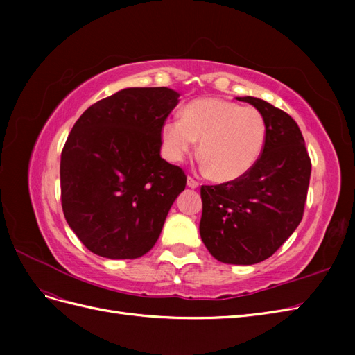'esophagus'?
I'll use <instances>...</instances> for the list:
<instances>
[{"instance_id":"obj_1","label":"esophagus","mask_w":355,"mask_h":355,"mask_svg":"<svg viewBox=\"0 0 355 355\" xmlns=\"http://www.w3.org/2000/svg\"><path fill=\"white\" fill-rule=\"evenodd\" d=\"M187 185L189 187V188H192V189H194V188H197L198 187V182L194 179V178H192V176H188V180H187Z\"/></svg>"}]
</instances>
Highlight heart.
Listing matches in <instances>:
<instances>
[{
	"label": "heart",
	"instance_id": "b5f03b06",
	"mask_svg": "<svg viewBox=\"0 0 355 355\" xmlns=\"http://www.w3.org/2000/svg\"><path fill=\"white\" fill-rule=\"evenodd\" d=\"M268 125L261 111L223 99H198L188 103L180 118H170L161 128L164 154L180 161L200 141L202 166L214 179L245 176L259 161Z\"/></svg>",
	"mask_w": 355,
	"mask_h": 355
}]
</instances>
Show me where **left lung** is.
<instances>
[{
  "instance_id": "1",
  "label": "left lung",
  "mask_w": 355,
  "mask_h": 355,
  "mask_svg": "<svg viewBox=\"0 0 355 355\" xmlns=\"http://www.w3.org/2000/svg\"><path fill=\"white\" fill-rule=\"evenodd\" d=\"M237 99L263 114L265 148L245 176L201 187L200 235L219 262L253 265L272 256L302 220L311 159L292 116L252 96Z\"/></svg>"
}]
</instances>
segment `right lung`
<instances>
[{
    "label": "right lung",
    "instance_id": "obj_1",
    "mask_svg": "<svg viewBox=\"0 0 355 355\" xmlns=\"http://www.w3.org/2000/svg\"><path fill=\"white\" fill-rule=\"evenodd\" d=\"M167 87H132L93 103L73 124L60 157L65 219L94 254L136 259L153 249L187 187L161 158V128L178 105Z\"/></svg>",
    "mask_w": 355,
    "mask_h": 355
}]
</instances>
